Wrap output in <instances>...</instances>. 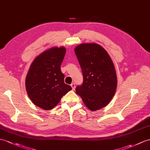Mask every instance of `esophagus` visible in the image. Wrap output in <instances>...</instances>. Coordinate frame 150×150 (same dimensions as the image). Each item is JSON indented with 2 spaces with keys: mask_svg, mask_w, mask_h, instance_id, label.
<instances>
[{
  "mask_svg": "<svg viewBox=\"0 0 150 150\" xmlns=\"http://www.w3.org/2000/svg\"><path fill=\"white\" fill-rule=\"evenodd\" d=\"M71 87H72V90H75V88H76V85H75V83H72L71 85Z\"/></svg>",
  "mask_w": 150,
  "mask_h": 150,
  "instance_id": "1",
  "label": "esophagus"
}]
</instances>
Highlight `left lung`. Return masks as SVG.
Wrapping results in <instances>:
<instances>
[{"mask_svg": "<svg viewBox=\"0 0 150 150\" xmlns=\"http://www.w3.org/2000/svg\"><path fill=\"white\" fill-rule=\"evenodd\" d=\"M81 68L83 82L76 93L91 111L105 107L112 99L117 86L114 64L108 52L96 43L81 44L74 50Z\"/></svg>", "mask_w": 150, "mask_h": 150, "instance_id": "1", "label": "left lung"}]
</instances>
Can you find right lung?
Wrapping results in <instances>:
<instances>
[{"label":"right lung","mask_w":150,"mask_h":150,"mask_svg":"<svg viewBox=\"0 0 150 150\" xmlns=\"http://www.w3.org/2000/svg\"><path fill=\"white\" fill-rule=\"evenodd\" d=\"M66 50L52 47L45 51L33 62L26 77V90L32 102L45 110L53 109L61 98L72 90L64 83L60 71Z\"/></svg>","instance_id":"1"}]
</instances>
